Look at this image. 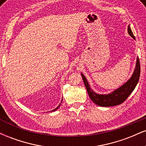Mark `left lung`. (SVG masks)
Wrapping results in <instances>:
<instances>
[{
  "instance_id": "left-lung-1",
  "label": "left lung",
  "mask_w": 146,
  "mask_h": 146,
  "mask_svg": "<svg viewBox=\"0 0 146 146\" xmlns=\"http://www.w3.org/2000/svg\"><path fill=\"white\" fill-rule=\"evenodd\" d=\"M128 33L133 39H135V37L134 36L130 25H128ZM140 71L139 59V58H137L135 70H134L132 76L128 81L111 93L104 95L98 94L93 91V90L90 88L86 77L82 73H81V75L90 100L94 102L95 104L103 107H108L121 104L128 98V96L131 94L138 83L140 77Z\"/></svg>"
}]
</instances>
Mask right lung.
Here are the masks:
<instances>
[{"label": "right lung", "mask_w": 146, "mask_h": 146, "mask_svg": "<svg viewBox=\"0 0 146 146\" xmlns=\"http://www.w3.org/2000/svg\"><path fill=\"white\" fill-rule=\"evenodd\" d=\"M62 101H61V103H62ZM61 103H60V105H59V106H58V107H57V108H55V109L52 110H51V112H53V111H56V110L57 109H58V108H59V107L60 106V105H61Z\"/></svg>", "instance_id": "1"}]
</instances>
